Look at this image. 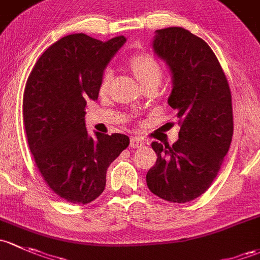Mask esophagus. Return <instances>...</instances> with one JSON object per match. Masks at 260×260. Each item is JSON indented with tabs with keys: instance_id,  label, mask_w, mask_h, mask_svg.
<instances>
[{
	"instance_id": "1",
	"label": "esophagus",
	"mask_w": 260,
	"mask_h": 260,
	"mask_svg": "<svg viewBox=\"0 0 260 260\" xmlns=\"http://www.w3.org/2000/svg\"><path fill=\"white\" fill-rule=\"evenodd\" d=\"M144 144H145V141H144L141 138H138V136L130 139V146H131V148H140V146H143Z\"/></svg>"
}]
</instances>
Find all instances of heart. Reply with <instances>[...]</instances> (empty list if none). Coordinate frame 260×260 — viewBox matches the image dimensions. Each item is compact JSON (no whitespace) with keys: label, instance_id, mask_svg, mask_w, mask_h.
<instances>
[{"label":"heart","instance_id":"obj_1","mask_svg":"<svg viewBox=\"0 0 260 260\" xmlns=\"http://www.w3.org/2000/svg\"><path fill=\"white\" fill-rule=\"evenodd\" d=\"M130 66L133 69L134 74L139 79V81L143 85L150 81L159 82L161 80V65L154 56L149 55V53H139V55L133 56L130 58ZM112 75H114V70L110 66L104 69L103 74H101L100 85H99L100 91H105L108 89L112 80Z\"/></svg>","mask_w":260,"mask_h":260}]
</instances>
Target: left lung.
I'll return each mask as SVG.
<instances>
[{
  "label": "left lung",
  "instance_id": "1",
  "mask_svg": "<svg viewBox=\"0 0 260 260\" xmlns=\"http://www.w3.org/2000/svg\"><path fill=\"white\" fill-rule=\"evenodd\" d=\"M152 47L173 74L168 103L180 131L173 145L151 143L157 159L146 184L161 199L186 203L210 188L228 152L234 127L232 93L215 53L191 32L156 30Z\"/></svg>",
  "mask_w": 260,
  "mask_h": 260
}]
</instances>
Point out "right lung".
<instances>
[{
	"label": "right lung",
	"instance_id": "right-lung-1",
	"mask_svg": "<svg viewBox=\"0 0 260 260\" xmlns=\"http://www.w3.org/2000/svg\"><path fill=\"white\" fill-rule=\"evenodd\" d=\"M125 41L69 35L40 56L26 82L22 115L32 156L47 186L69 203L100 197L108 168L129 146L124 134L93 139L85 126L86 101L98 99L101 74Z\"/></svg>",
	"mask_w": 260,
	"mask_h": 260
}]
</instances>
